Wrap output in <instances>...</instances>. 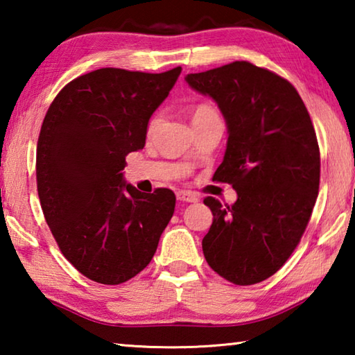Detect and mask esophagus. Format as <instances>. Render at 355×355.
Returning <instances> with one entry per match:
<instances>
[{
	"instance_id": "obj_1",
	"label": "esophagus",
	"mask_w": 355,
	"mask_h": 355,
	"mask_svg": "<svg viewBox=\"0 0 355 355\" xmlns=\"http://www.w3.org/2000/svg\"><path fill=\"white\" fill-rule=\"evenodd\" d=\"M177 199L182 200V202L196 203V202H199V196H197L196 192H191V191H178L177 192Z\"/></svg>"
}]
</instances>
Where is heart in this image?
<instances>
[{
  "instance_id": "heart-1",
  "label": "heart",
  "mask_w": 355,
  "mask_h": 355,
  "mask_svg": "<svg viewBox=\"0 0 355 355\" xmlns=\"http://www.w3.org/2000/svg\"><path fill=\"white\" fill-rule=\"evenodd\" d=\"M213 116H218V111H216L211 105L202 103V105H199V106L196 107L194 112H192V122H194V120L205 119V117H213ZM156 120H158L156 117L152 120V123H150V125H152V127L156 123Z\"/></svg>"
}]
</instances>
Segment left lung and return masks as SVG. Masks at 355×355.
Instances as JSON below:
<instances>
[{
  "mask_svg": "<svg viewBox=\"0 0 355 355\" xmlns=\"http://www.w3.org/2000/svg\"><path fill=\"white\" fill-rule=\"evenodd\" d=\"M184 80L225 119L227 150L213 180L238 194L232 207L203 200L213 213L203 255L232 284H258L284 266L313 211L321 161L310 114L290 81L248 61Z\"/></svg>",
  "mask_w": 355,
  "mask_h": 355,
  "instance_id": "1",
  "label": "left lung"
}]
</instances>
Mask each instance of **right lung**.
Segmentation results:
<instances>
[{"mask_svg": "<svg viewBox=\"0 0 355 355\" xmlns=\"http://www.w3.org/2000/svg\"><path fill=\"white\" fill-rule=\"evenodd\" d=\"M182 67L163 73L98 69L70 81L37 141V192L64 257L87 279L119 285L139 274L175 209V194L125 183V156L146 146L152 114Z\"/></svg>", "mask_w": 355, "mask_h": 355, "instance_id": "add662e5", "label": "right lung"}]
</instances>
